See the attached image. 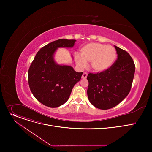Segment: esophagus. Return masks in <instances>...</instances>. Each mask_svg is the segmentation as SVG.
<instances>
[{
  "label": "esophagus",
  "mask_w": 152,
  "mask_h": 152,
  "mask_svg": "<svg viewBox=\"0 0 152 152\" xmlns=\"http://www.w3.org/2000/svg\"><path fill=\"white\" fill-rule=\"evenodd\" d=\"M87 72H84L83 75H82V78L83 79H86L87 77Z\"/></svg>",
  "instance_id": "obj_1"
}]
</instances>
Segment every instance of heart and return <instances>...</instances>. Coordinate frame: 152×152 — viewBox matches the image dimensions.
I'll use <instances>...</instances> for the list:
<instances>
[{
	"instance_id": "heart-1",
	"label": "heart",
	"mask_w": 152,
	"mask_h": 152,
	"mask_svg": "<svg viewBox=\"0 0 152 152\" xmlns=\"http://www.w3.org/2000/svg\"><path fill=\"white\" fill-rule=\"evenodd\" d=\"M80 53L81 56L75 55L77 66L84 68L86 62H90L91 68L96 72L107 70L116 58V51L113 47L100 43L87 44L81 48Z\"/></svg>"
}]
</instances>
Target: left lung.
I'll return each instance as SVG.
<instances>
[{
  "instance_id": "1",
  "label": "left lung",
  "mask_w": 152,
  "mask_h": 152,
  "mask_svg": "<svg viewBox=\"0 0 152 152\" xmlns=\"http://www.w3.org/2000/svg\"><path fill=\"white\" fill-rule=\"evenodd\" d=\"M118 58L105 71L89 73L87 96L92 104L101 110L113 108L129 94L135 73V64L126 50L115 46Z\"/></svg>"
}]
</instances>
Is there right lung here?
<instances>
[{
    "instance_id": "add662e5",
    "label": "right lung",
    "mask_w": 152,
    "mask_h": 152,
    "mask_svg": "<svg viewBox=\"0 0 152 152\" xmlns=\"http://www.w3.org/2000/svg\"><path fill=\"white\" fill-rule=\"evenodd\" d=\"M76 40L61 39L41 48L28 70V84L34 97L43 105L56 108L69 99L74 86L80 81L83 72L69 66L58 65L53 55L58 47H72Z\"/></svg>"
}]
</instances>
